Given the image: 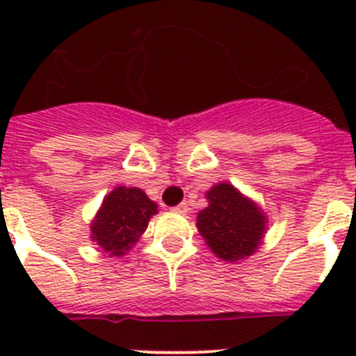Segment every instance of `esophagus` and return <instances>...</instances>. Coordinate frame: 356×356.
I'll use <instances>...</instances> for the list:
<instances>
[{
	"label": "esophagus",
	"mask_w": 356,
	"mask_h": 356,
	"mask_svg": "<svg viewBox=\"0 0 356 356\" xmlns=\"http://www.w3.org/2000/svg\"><path fill=\"white\" fill-rule=\"evenodd\" d=\"M172 210H175L176 213H187L188 212V203H187V201H184V203H180V205H176Z\"/></svg>",
	"instance_id": "esophagus-1"
}]
</instances>
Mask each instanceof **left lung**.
<instances>
[{"mask_svg": "<svg viewBox=\"0 0 356 356\" xmlns=\"http://www.w3.org/2000/svg\"><path fill=\"white\" fill-rule=\"evenodd\" d=\"M209 207L197 213V229L207 246L226 262L251 257L266 234L267 217L254 201L232 184H217L205 194Z\"/></svg>", "mask_w": 356, "mask_h": 356, "instance_id": "left-lung-1", "label": "left lung"}]
</instances>
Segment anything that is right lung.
I'll list each match as a JSON object with an SVG mask.
<instances>
[{
  "label": "right lung",
  "instance_id": "add662e5",
  "mask_svg": "<svg viewBox=\"0 0 356 356\" xmlns=\"http://www.w3.org/2000/svg\"><path fill=\"white\" fill-rule=\"evenodd\" d=\"M156 209L155 201L140 188L115 187L94 217L90 238L108 257H122L146 232L149 219L159 212Z\"/></svg>",
  "mask_w": 356,
  "mask_h": 356
}]
</instances>
